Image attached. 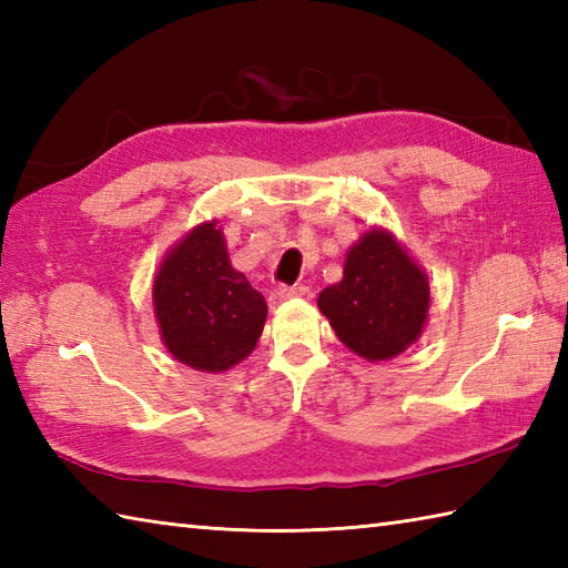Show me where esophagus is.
<instances>
[{"label": "esophagus", "mask_w": 568, "mask_h": 568, "mask_svg": "<svg viewBox=\"0 0 568 568\" xmlns=\"http://www.w3.org/2000/svg\"><path fill=\"white\" fill-rule=\"evenodd\" d=\"M307 293L305 285H275L271 291V305H281L291 297H303Z\"/></svg>", "instance_id": "34e87169"}]
</instances>
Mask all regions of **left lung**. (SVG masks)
<instances>
[{
    "label": "left lung",
    "mask_w": 568,
    "mask_h": 568,
    "mask_svg": "<svg viewBox=\"0 0 568 568\" xmlns=\"http://www.w3.org/2000/svg\"><path fill=\"white\" fill-rule=\"evenodd\" d=\"M317 305L354 354L385 361L405 352L425 327L427 275L390 234L373 229L348 251L342 283L324 287Z\"/></svg>",
    "instance_id": "left-lung-1"
}]
</instances>
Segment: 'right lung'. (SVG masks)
I'll list each match as a JSON object with an SVG mask.
<instances>
[{
	"label": "right lung",
	"instance_id": "right-lung-1",
	"mask_svg": "<svg viewBox=\"0 0 568 568\" xmlns=\"http://www.w3.org/2000/svg\"><path fill=\"white\" fill-rule=\"evenodd\" d=\"M153 305L168 352L207 373L244 361L268 315L263 295L229 263L214 222L192 229L168 253L153 283Z\"/></svg>",
	"mask_w": 568,
	"mask_h": 568
}]
</instances>
